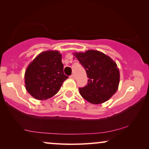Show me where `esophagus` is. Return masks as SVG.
<instances>
[{"mask_svg": "<svg viewBox=\"0 0 149 149\" xmlns=\"http://www.w3.org/2000/svg\"><path fill=\"white\" fill-rule=\"evenodd\" d=\"M70 78L71 79H75V76H74V74H72V75H71V76H70Z\"/></svg>", "mask_w": 149, "mask_h": 149, "instance_id": "34e87169", "label": "esophagus"}]
</instances>
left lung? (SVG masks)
Listing matches in <instances>:
<instances>
[{
    "label": "left lung",
    "mask_w": 149,
    "mask_h": 149,
    "mask_svg": "<svg viewBox=\"0 0 149 149\" xmlns=\"http://www.w3.org/2000/svg\"><path fill=\"white\" fill-rule=\"evenodd\" d=\"M86 71L88 83L79 88L81 96L89 102L99 104L111 98L119 87L120 73L115 61L96 50L73 53Z\"/></svg>",
    "instance_id": "obj_1"
}]
</instances>
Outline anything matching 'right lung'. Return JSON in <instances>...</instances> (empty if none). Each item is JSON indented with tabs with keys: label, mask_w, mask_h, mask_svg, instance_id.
<instances>
[{
	"label": "right lung",
	"mask_w": 149,
	"mask_h": 149,
	"mask_svg": "<svg viewBox=\"0 0 149 149\" xmlns=\"http://www.w3.org/2000/svg\"><path fill=\"white\" fill-rule=\"evenodd\" d=\"M62 54L48 50L38 55L28 65L24 74L26 90L34 98L44 100L52 97L60 89L68 77L64 74Z\"/></svg>",
	"instance_id": "right-lung-1"
}]
</instances>
